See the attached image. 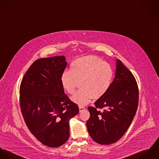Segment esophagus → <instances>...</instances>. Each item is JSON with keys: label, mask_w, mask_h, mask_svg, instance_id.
Segmentation results:
<instances>
[{"label": "esophagus", "mask_w": 159, "mask_h": 159, "mask_svg": "<svg viewBox=\"0 0 159 159\" xmlns=\"http://www.w3.org/2000/svg\"><path fill=\"white\" fill-rule=\"evenodd\" d=\"M85 109V107H84V106H79V111H82V110H84Z\"/></svg>", "instance_id": "1"}]
</instances>
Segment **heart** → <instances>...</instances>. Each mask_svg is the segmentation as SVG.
<instances>
[{"label":"heart","mask_w":159,"mask_h":159,"mask_svg":"<svg viewBox=\"0 0 159 159\" xmlns=\"http://www.w3.org/2000/svg\"><path fill=\"white\" fill-rule=\"evenodd\" d=\"M113 71L111 67L99 58L88 55L78 58L70 65V71L64 70L60 82L63 89L72 94L78 82L81 88L71 97V100L79 106L87 104L92 98H102L112 82Z\"/></svg>","instance_id":"b5f03b06"}]
</instances>
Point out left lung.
I'll list each match as a JSON object with an SVG mask.
<instances>
[{"label":"left lung","instance_id":"obj_1","mask_svg":"<svg viewBox=\"0 0 159 159\" xmlns=\"http://www.w3.org/2000/svg\"><path fill=\"white\" fill-rule=\"evenodd\" d=\"M139 95L134 75L118 59L115 77L108 91L94 102V107H88L90 116L87 126L93 140L101 144L120 140L135 115Z\"/></svg>","mask_w":159,"mask_h":159}]
</instances>
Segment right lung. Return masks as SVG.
Wrapping results in <instances>:
<instances>
[{
	"mask_svg": "<svg viewBox=\"0 0 159 159\" xmlns=\"http://www.w3.org/2000/svg\"><path fill=\"white\" fill-rule=\"evenodd\" d=\"M67 65L65 57L35 60L20 85L19 104L30 132L43 144L57 148L70 137V120L79 107L65 94L60 77Z\"/></svg>",
	"mask_w": 159,
	"mask_h": 159,
	"instance_id": "right-lung-1",
	"label": "right lung"
}]
</instances>
